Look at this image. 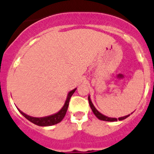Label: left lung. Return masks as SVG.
I'll list each match as a JSON object with an SVG mask.
<instances>
[{
	"instance_id": "8db88e82",
	"label": "left lung",
	"mask_w": 154,
	"mask_h": 154,
	"mask_svg": "<svg viewBox=\"0 0 154 154\" xmlns=\"http://www.w3.org/2000/svg\"><path fill=\"white\" fill-rule=\"evenodd\" d=\"M88 100H89V103H90V106H91V110H92L93 113H94V115L97 117L99 120H103V121H109V122H114V121H117V120H123L124 119H126L127 117H128L130 116V114L127 115V116H124V117H119L118 119L117 118H114V117H106L105 115L102 114L100 112L98 111L96 109V107L94 106V105L93 104L92 101H91V97H90V95L88 96Z\"/></svg>"
}]
</instances>
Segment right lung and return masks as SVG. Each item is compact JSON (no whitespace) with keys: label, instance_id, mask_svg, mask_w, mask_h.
I'll list each match as a JSON object with an SVG mask.
<instances>
[{"label":"right lung","instance_id":"1","mask_svg":"<svg viewBox=\"0 0 154 154\" xmlns=\"http://www.w3.org/2000/svg\"><path fill=\"white\" fill-rule=\"evenodd\" d=\"M77 90V88L75 89L72 90L70 92L67 94V99L65 100V103L63 104V106H62V108L58 112H57L56 113H54L52 115H50V116H46V117H31V116H29V115L26 114L23 112H22L21 110H19L17 108V110H19L20 113L23 115V117H25L26 119L30 121L33 124H36L37 126H41V127H48V126H52L54 125V124H58L60 123L62 120L63 119L64 116L66 115V113H67V108H68L69 102H70V99L71 97V96L73 95L75 91Z\"/></svg>","mask_w":154,"mask_h":154}]
</instances>
